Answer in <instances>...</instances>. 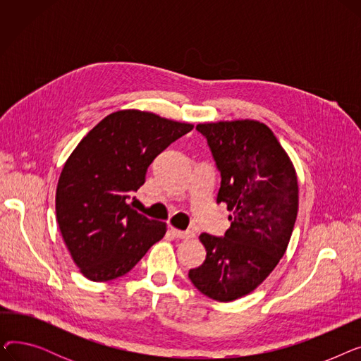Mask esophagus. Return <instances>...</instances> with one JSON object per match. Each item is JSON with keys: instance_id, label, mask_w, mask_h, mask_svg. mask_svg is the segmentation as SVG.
Returning a JSON list of instances; mask_svg holds the SVG:
<instances>
[{"instance_id": "obj_1", "label": "esophagus", "mask_w": 361, "mask_h": 361, "mask_svg": "<svg viewBox=\"0 0 361 361\" xmlns=\"http://www.w3.org/2000/svg\"><path fill=\"white\" fill-rule=\"evenodd\" d=\"M169 231L176 238H180V240H188V238H193L195 237L193 231H180L177 228H171Z\"/></svg>"}]
</instances>
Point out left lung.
Returning <instances> with one entry per match:
<instances>
[{"label":"left lung","mask_w":361,"mask_h":361,"mask_svg":"<svg viewBox=\"0 0 361 361\" xmlns=\"http://www.w3.org/2000/svg\"><path fill=\"white\" fill-rule=\"evenodd\" d=\"M221 174L216 203L231 226L224 237L203 233L202 267L188 278L206 297L233 301L269 276L287 250L298 211L295 169L272 130L259 121L197 124Z\"/></svg>","instance_id":"obj_1"}]
</instances>
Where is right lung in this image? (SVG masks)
<instances>
[{
    "label": "right lung",
    "instance_id": "1",
    "mask_svg": "<svg viewBox=\"0 0 361 361\" xmlns=\"http://www.w3.org/2000/svg\"><path fill=\"white\" fill-rule=\"evenodd\" d=\"M192 124L135 109L109 114L67 159L56 185V221L67 249L90 281L120 278L165 233L128 204L149 165Z\"/></svg>",
    "mask_w": 361,
    "mask_h": 361
}]
</instances>
